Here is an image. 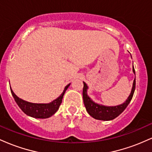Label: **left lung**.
I'll use <instances>...</instances> for the list:
<instances>
[{
    "mask_svg": "<svg viewBox=\"0 0 152 152\" xmlns=\"http://www.w3.org/2000/svg\"><path fill=\"white\" fill-rule=\"evenodd\" d=\"M133 72L135 74V70L133 66ZM136 86V78L134 80L133 86H132V91L130 95L129 96L128 99L124 103L120 105L115 106H106L100 105L96 104L91 99V98L87 95V86L86 83L83 82V99L85 107H86L87 112L91 116L95 118V119L102 120V121H110V120L114 119L124 111L125 109L129 105L132 97H133L134 91Z\"/></svg>",
    "mask_w": 152,
    "mask_h": 152,
    "instance_id": "8db88e82",
    "label": "left lung"
}]
</instances>
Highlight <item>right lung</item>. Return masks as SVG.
I'll return each mask as SVG.
<instances>
[{
    "instance_id": "right-lung-1",
    "label": "right lung",
    "mask_w": 152,
    "mask_h": 152,
    "mask_svg": "<svg viewBox=\"0 0 152 152\" xmlns=\"http://www.w3.org/2000/svg\"><path fill=\"white\" fill-rule=\"evenodd\" d=\"M70 84L71 83H69L64 88L63 93L58 98L48 104H34V103L26 102L18 98L12 89H10V91L16 104L26 115L36 118H47L50 117L58 111L59 106L62 102L63 96Z\"/></svg>"
}]
</instances>
